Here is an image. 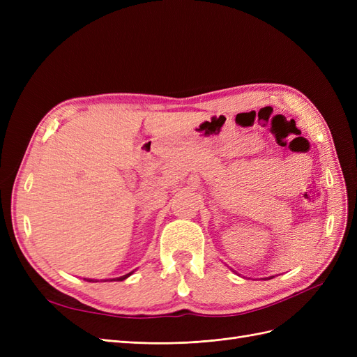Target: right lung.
Returning a JSON list of instances; mask_svg holds the SVG:
<instances>
[{
	"label": "right lung",
	"mask_w": 357,
	"mask_h": 357,
	"mask_svg": "<svg viewBox=\"0 0 357 357\" xmlns=\"http://www.w3.org/2000/svg\"><path fill=\"white\" fill-rule=\"evenodd\" d=\"M132 273H129V274H126V275H122V277H119V278H116L117 280V282H122V280H125V278H128L129 275H131ZM88 282H93V280H88ZM112 282H113V280H112Z\"/></svg>",
	"instance_id": "right-lung-1"
}]
</instances>
